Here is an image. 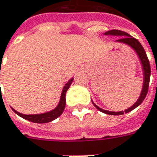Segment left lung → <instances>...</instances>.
Listing matches in <instances>:
<instances>
[{"label":"left lung","instance_id":"left-lung-1","mask_svg":"<svg viewBox=\"0 0 157 157\" xmlns=\"http://www.w3.org/2000/svg\"><path fill=\"white\" fill-rule=\"evenodd\" d=\"M105 35H113V36H121L122 37L118 39L117 42H121V43H124V44H128L137 52V54H138V56H139L140 59H141V62L142 63L143 70H144V84H143L142 94H141V96H140L139 100H137V102L134 105H132L130 108L122 112H110L104 110V109H101V108H100L99 106H97L94 103L95 107L98 110H100V112H102V113H105L106 114H112V115H121V114H124V113H127L128 112L134 110L138 105H141L142 103V101L146 98L148 91V86H149V79H150V72H151V71H150V64H149V61H148V58L147 57V54H146V52L144 51L142 44H140V42L137 39H136V38H134L133 36H131L129 34H128L127 32H124V31H121V30H118V29H112V30H109V31L105 32Z\"/></svg>","mask_w":157,"mask_h":157}]
</instances>
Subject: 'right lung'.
<instances>
[{
  "label": "right lung",
  "mask_w": 157,
  "mask_h": 157,
  "mask_svg": "<svg viewBox=\"0 0 157 157\" xmlns=\"http://www.w3.org/2000/svg\"><path fill=\"white\" fill-rule=\"evenodd\" d=\"M72 80H73L72 78L70 79L69 81L66 83V85L64 86V87L63 89V92H62V94H61V99H60V101H59V104H58V105H57L54 110L49 112V113H42V114H29V115H25V114H22V113H20L16 112L14 109L13 110L15 111L16 114H18L21 118H23L25 120H28L29 121L35 122V123H47V122H50V121H52L53 120L57 119V117H59L63 113V110H64V107H65V94H66V91L69 89L71 84L72 83Z\"/></svg>",
  "instance_id": "1"
}]
</instances>
